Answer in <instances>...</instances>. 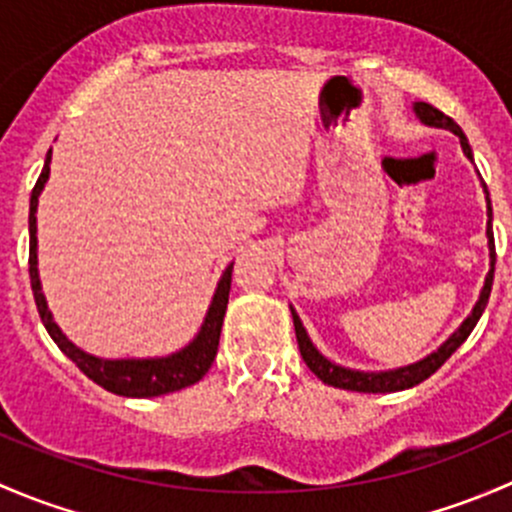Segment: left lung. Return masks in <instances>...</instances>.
I'll return each mask as SVG.
<instances>
[{"label":"left lung","instance_id":"8db88e82","mask_svg":"<svg viewBox=\"0 0 512 512\" xmlns=\"http://www.w3.org/2000/svg\"><path fill=\"white\" fill-rule=\"evenodd\" d=\"M416 113H418V118H421L423 123H428V126L451 128V131L456 133L458 138H461L463 153H466L468 158H473L471 146H468V141H466V136H463L461 126H458V123L453 121L451 116H446V113L438 111L436 106H431V103H426V101H418L416 103ZM483 188H485V185H483ZM485 195H488V190H485ZM490 215H493V210H490V198H488L490 272H488V277H485L483 292H480V299H478L476 307H473L471 317H468L466 322L461 324V329H458V332L453 334V337L448 339V342L443 344V347L438 349V352H433L431 356H426V359L418 361V364L404 366V369H396V371H381V374H364V371L344 369V366H337V364H332V361L324 359V356L312 347V342H309V337H307V332H304L302 322H299L297 314L292 312L294 334H297L299 352H302V359H304V364L309 366V371H312V374L317 376V379H322L324 384L334 386V389L361 391V394H389V391H404V389H411V386L421 384V381H426L431 374H436V371L441 369V366L446 364L448 359H451V354L456 352V349L461 347L463 342H466L468 334H471L473 327H476V324H478V319H480V314H483L485 304H488L490 287H493V272H495V242H493V230H490Z\"/></svg>","mask_w":512,"mask_h":512}]
</instances>
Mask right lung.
<instances>
[{"instance_id": "right-lung-1", "label": "right lung", "mask_w": 512, "mask_h": 512, "mask_svg": "<svg viewBox=\"0 0 512 512\" xmlns=\"http://www.w3.org/2000/svg\"><path fill=\"white\" fill-rule=\"evenodd\" d=\"M49 160L51 151L46 156L44 170H41L39 180H36L32 190V200H29V280H32V292L39 317L44 322L46 332L54 339L56 347L61 349L91 381L103 386L106 391L118 396H131V399H148V396H163L170 391H180L185 386H193L203 379L213 366L215 354H218L220 332H223V319L227 309V297H230V282H232V265L227 267L223 280H220L218 292H215L213 304L208 309L203 329L193 344L183 349V352L165 356V359H121L108 361L96 359V356L81 352L79 347L69 342L56 327L51 312L46 309V299L41 294L39 272H36V203H39V193L44 188L46 178H49Z\"/></svg>"}]
</instances>
